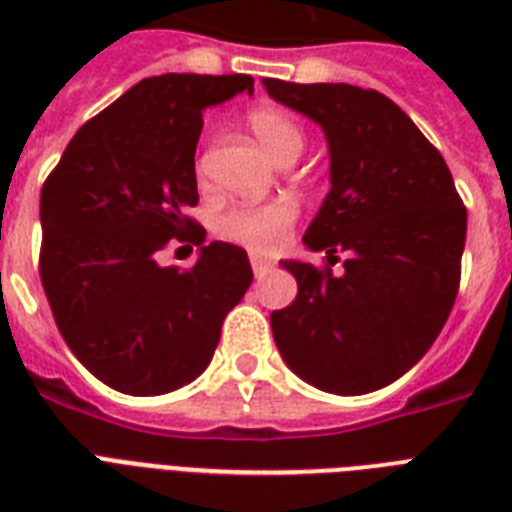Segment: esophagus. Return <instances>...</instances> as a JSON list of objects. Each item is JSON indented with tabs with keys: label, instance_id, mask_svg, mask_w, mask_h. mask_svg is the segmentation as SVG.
I'll use <instances>...</instances> for the list:
<instances>
[{
	"label": "esophagus",
	"instance_id": "1",
	"mask_svg": "<svg viewBox=\"0 0 512 512\" xmlns=\"http://www.w3.org/2000/svg\"><path fill=\"white\" fill-rule=\"evenodd\" d=\"M249 263H252V271H255V279H263L265 273L271 271V260H265L260 255L249 257Z\"/></svg>",
	"mask_w": 512,
	"mask_h": 512
}]
</instances>
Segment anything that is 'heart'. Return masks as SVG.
I'll return each mask as SVG.
<instances>
[{"label": "heart", "mask_w": 512, "mask_h": 512, "mask_svg": "<svg viewBox=\"0 0 512 512\" xmlns=\"http://www.w3.org/2000/svg\"><path fill=\"white\" fill-rule=\"evenodd\" d=\"M249 130L255 132L265 154L281 164L297 159L305 146V135L300 124L281 108L257 106L247 116ZM297 209L289 201H273L257 209H231L220 220V231L236 244L255 249V252H273L287 241Z\"/></svg>", "instance_id": "heart-1"}]
</instances>
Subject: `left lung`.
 Listing matches in <instances>:
<instances>
[{"instance_id": "1", "label": "left lung", "mask_w": 512, "mask_h": 512, "mask_svg": "<svg viewBox=\"0 0 512 512\" xmlns=\"http://www.w3.org/2000/svg\"><path fill=\"white\" fill-rule=\"evenodd\" d=\"M276 103L308 116L329 148V193L303 244L345 271L281 260L295 303L271 313L284 364L337 396L372 393L420 361L449 319L468 212L444 156L390 98L353 84L263 79Z\"/></svg>"}]
</instances>
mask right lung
<instances>
[{"instance_id":"1","label":"right lung","mask_w":512,"mask_h":512,"mask_svg":"<svg viewBox=\"0 0 512 512\" xmlns=\"http://www.w3.org/2000/svg\"><path fill=\"white\" fill-rule=\"evenodd\" d=\"M239 92L252 76H148L76 132L42 188L44 295L74 356L119 393L196 380L252 284L247 252L225 241L199 247L191 271L156 260L170 239L207 236L185 217L201 111Z\"/></svg>"}]
</instances>
